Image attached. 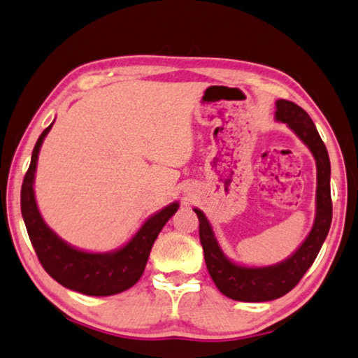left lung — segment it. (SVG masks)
Returning a JSON list of instances; mask_svg holds the SVG:
<instances>
[{
	"mask_svg": "<svg viewBox=\"0 0 358 358\" xmlns=\"http://www.w3.org/2000/svg\"><path fill=\"white\" fill-rule=\"evenodd\" d=\"M275 120L285 123L301 138L316 162V215L302 245L284 262L271 266H243L227 259L215 237L204 212L194 208L199 220V238L208 274L220 292L234 301L265 302L278 299L293 289L312 266L332 222L330 160L324 141L308 113L287 99L275 101Z\"/></svg>",
	"mask_w": 358,
	"mask_h": 358,
	"instance_id": "8db88e82",
	"label": "left lung"
}]
</instances>
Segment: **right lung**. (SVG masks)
Here are the masks:
<instances>
[{"label":"right lung","instance_id":"1","mask_svg":"<svg viewBox=\"0 0 358 358\" xmlns=\"http://www.w3.org/2000/svg\"><path fill=\"white\" fill-rule=\"evenodd\" d=\"M51 127L52 123L42 132L34 146L31 165L22 185V215L32 246L45 271L65 288L89 296L118 294L136 285L141 278L154 241L166 221L178 212L179 202H173L151 215L137 234L115 251L87 252L69 245L46 226L34 194L40 146Z\"/></svg>","mask_w":358,"mask_h":358}]
</instances>
